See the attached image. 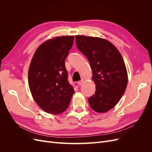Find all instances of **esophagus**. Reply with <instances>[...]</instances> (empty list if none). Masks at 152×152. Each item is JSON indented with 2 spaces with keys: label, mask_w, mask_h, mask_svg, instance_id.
<instances>
[{
  "label": "esophagus",
  "mask_w": 152,
  "mask_h": 152,
  "mask_svg": "<svg viewBox=\"0 0 152 152\" xmlns=\"http://www.w3.org/2000/svg\"><path fill=\"white\" fill-rule=\"evenodd\" d=\"M83 82H84V79H82V80L78 82L77 84H78V85H79V86H82V84H83Z\"/></svg>",
  "instance_id": "obj_1"
}]
</instances>
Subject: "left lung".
<instances>
[{
  "label": "left lung",
  "instance_id": "1",
  "mask_svg": "<svg viewBox=\"0 0 152 152\" xmlns=\"http://www.w3.org/2000/svg\"><path fill=\"white\" fill-rule=\"evenodd\" d=\"M76 45L89 60L95 94L88 99L91 108L105 113L115 106L126 89L128 76L121 54L108 40L76 35Z\"/></svg>",
  "mask_w": 152,
  "mask_h": 152
}]
</instances>
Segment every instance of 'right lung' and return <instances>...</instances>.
<instances>
[{
	"label": "right lung",
	"instance_id": "right-lung-1",
	"mask_svg": "<svg viewBox=\"0 0 152 152\" xmlns=\"http://www.w3.org/2000/svg\"><path fill=\"white\" fill-rule=\"evenodd\" d=\"M74 36L56 37L40 44L31 59L28 85L34 99L45 112L58 115L67 109L75 91L67 79L65 60Z\"/></svg>",
	"mask_w": 152,
	"mask_h": 152
}]
</instances>
